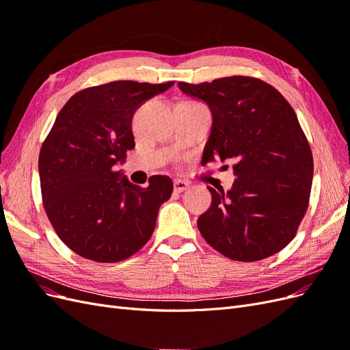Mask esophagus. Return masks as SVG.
I'll return each mask as SVG.
<instances>
[{
    "mask_svg": "<svg viewBox=\"0 0 350 350\" xmlns=\"http://www.w3.org/2000/svg\"><path fill=\"white\" fill-rule=\"evenodd\" d=\"M188 188H189V184L187 181H183V179H175L174 181V189L176 193H184Z\"/></svg>",
    "mask_w": 350,
    "mask_h": 350,
    "instance_id": "esophagus-1",
    "label": "esophagus"
}]
</instances>
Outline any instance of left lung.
<instances>
[{"mask_svg": "<svg viewBox=\"0 0 350 350\" xmlns=\"http://www.w3.org/2000/svg\"><path fill=\"white\" fill-rule=\"evenodd\" d=\"M178 86L206 102L213 116L203 163L230 161L237 176L228 193L207 187L211 204L197 220L200 234L230 260L258 261L279 252L298 230L312 184V153L298 116L260 79Z\"/></svg>", "mask_w": 350, "mask_h": 350, "instance_id": "8db88e82", "label": "left lung"}]
</instances>
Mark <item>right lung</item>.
<instances>
[{
    "mask_svg": "<svg viewBox=\"0 0 350 350\" xmlns=\"http://www.w3.org/2000/svg\"><path fill=\"white\" fill-rule=\"evenodd\" d=\"M172 84L111 81L80 90L59 111L39 153L40 191L51 225L79 256L118 262L150 239L171 178L154 175L142 188L115 165L135 146L134 112Z\"/></svg>",
    "mask_w": 350,
    "mask_h": 350,
    "instance_id": "1",
    "label": "right lung"
}]
</instances>
